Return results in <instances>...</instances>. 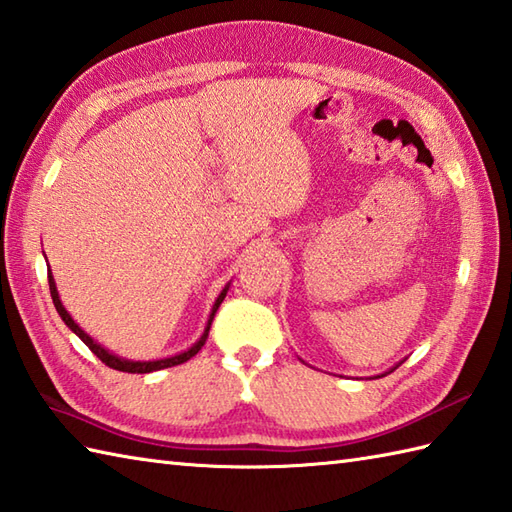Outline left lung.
<instances>
[{
	"instance_id": "1",
	"label": "left lung",
	"mask_w": 512,
	"mask_h": 512,
	"mask_svg": "<svg viewBox=\"0 0 512 512\" xmlns=\"http://www.w3.org/2000/svg\"><path fill=\"white\" fill-rule=\"evenodd\" d=\"M391 371H393V369H391ZM391 371H389V373H391ZM378 378H380V375H378Z\"/></svg>"
}]
</instances>
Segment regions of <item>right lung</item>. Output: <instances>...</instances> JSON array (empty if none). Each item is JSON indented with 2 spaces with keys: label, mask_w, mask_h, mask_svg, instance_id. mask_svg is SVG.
Returning a JSON list of instances; mask_svg holds the SVG:
<instances>
[{
  "label": "right lung",
  "mask_w": 512,
  "mask_h": 512,
  "mask_svg": "<svg viewBox=\"0 0 512 512\" xmlns=\"http://www.w3.org/2000/svg\"><path fill=\"white\" fill-rule=\"evenodd\" d=\"M48 285H50V296H52V302H55V309H57V314L61 316V320L66 322L68 325V329L70 331H75L77 336L83 340V344H86V347L95 353V356L106 364V367H110V369H117V371H125V373H150V371H159V369H168V367H176V364H183V362H187L190 358H194L198 351H201V347L205 344V340H207V336H210V327H212V320H214V314L218 311V307H221V302H223V298H225V294H227V289H229V285H225V289L221 291V296L216 298V302H214V307H212V314H210V320H207V327H205V331H203V336H201V340H198L196 344H192L190 349L187 351H183V353H179V356H172V358H163V360H150V362H132V360H123V358H119V356H114V353H110V351H106L101 347V344H97L95 340H92L86 331H83L75 320L70 318V314L66 311V307L61 305V300H59V294H57V287H55V278H52V274H50V269H48Z\"/></svg>",
  "instance_id": "right-lung-1"
}]
</instances>
